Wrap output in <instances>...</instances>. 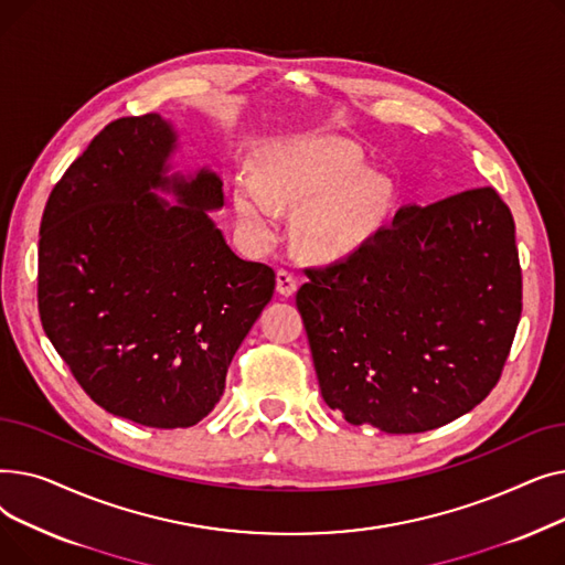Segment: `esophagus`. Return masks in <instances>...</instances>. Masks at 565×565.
I'll return each instance as SVG.
<instances>
[{
	"instance_id": "esophagus-1",
	"label": "esophagus",
	"mask_w": 565,
	"mask_h": 565,
	"mask_svg": "<svg viewBox=\"0 0 565 565\" xmlns=\"http://www.w3.org/2000/svg\"><path fill=\"white\" fill-rule=\"evenodd\" d=\"M277 290L281 295H292L295 290H298V279H295V275L290 270H286V267H281V270H277Z\"/></svg>"
}]
</instances>
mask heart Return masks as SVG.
<instances>
[{
	"label": "heart",
	"mask_w": 565,
	"mask_h": 565,
	"mask_svg": "<svg viewBox=\"0 0 565 565\" xmlns=\"http://www.w3.org/2000/svg\"><path fill=\"white\" fill-rule=\"evenodd\" d=\"M362 173L352 146L316 137L286 141L265 156L263 178L235 175L237 220L258 243H270L281 226V205H305L298 231L307 252L341 256L364 241L384 203L382 183Z\"/></svg>",
	"instance_id": "b5f03b06"
}]
</instances>
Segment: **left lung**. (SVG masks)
Masks as SVG:
<instances>
[{
    "mask_svg": "<svg viewBox=\"0 0 565 565\" xmlns=\"http://www.w3.org/2000/svg\"><path fill=\"white\" fill-rule=\"evenodd\" d=\"M305 275L295 302L320 392L348 424L426 433L494 390L522 313L515 222L494 188L403 205Z\"/></svg>",
    "mask_w": 565,
    "mask_h": 565,
    "instance_id": "1",
    "label": "left lung"
}]
</instances>
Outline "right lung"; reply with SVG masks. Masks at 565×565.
<instances>
[{
    "label": "right lung",
    "mask_w": 565,
    "mask_h": 565,
    "mask_svg": "<svg viewBox=\"0 0 565 565\" xmlns=\"http://www.w3.org/2000/svg\"><path fill=\"white\" fill-rule=\"evenodd\" d=\"M173 146L160 114L105 126L50 192L39 241V313L58 358L103 409L164 430L211 414L275 292L273 267L237 258L207 217L224 205L220 178L167 175Z\"/></svg>",
    "instance_id": "add662e5"
}]
</instances>
